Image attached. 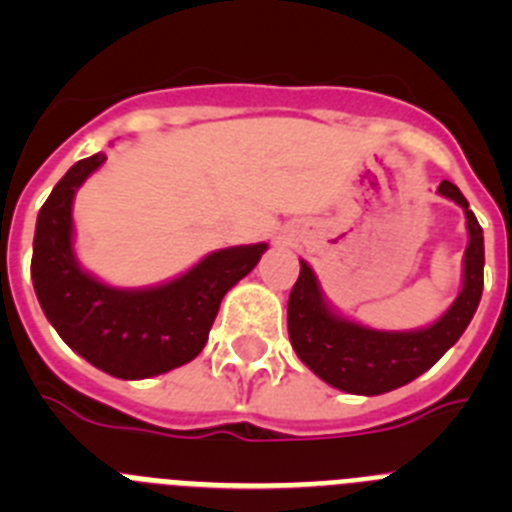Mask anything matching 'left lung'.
<instances>
[{
    "label": "left lung",
    "instance_id": "1",
    "mask_svg": "<svg viewBox=\"0 0 512 512\" xmlns=\"http://www.w3.org/2000/svg\"><path fill=\"white\" fill-rule=\"evenodd\" d=\"M438 194L464 207L469 246L464 251V284L454 305L428 328L374 330L341 318L325 302L315 271L300 261V277L289 292L287 328L302 361L336 390L351 395H384L428 372L467 330L485 287V235L467 197L451 182Z\"/></svg>",
    "mask_w": 512,
    "mask_h": 512
}]
</instances>
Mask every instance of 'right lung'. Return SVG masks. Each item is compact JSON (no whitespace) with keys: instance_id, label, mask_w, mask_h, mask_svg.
I'll list each match as a JSON object with an SVG mask.
<instances>
[{"instance_id":"right-lung-1","label":"right lung","mask_w":512,"mask_h":512,"mask_svg":"<svg viewBox=\"0 0 512 512\" xmlns=\"http://www.w3.org/2000/svg\"><path fill=\"white\" fill-rule=\"evenodd\" d=\"M107 161L81 158L53 187L38 212L33 287L58 336L117 379L156 377L187 364L205 348L225 292L259 264L266 243L215 251L166 284L117 289L81 269L74 256V194Z\"/></svg>"}]
</instances>
